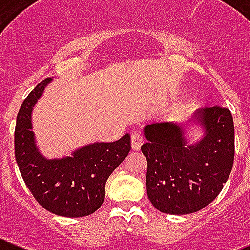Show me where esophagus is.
Segmentation results:
<instances>
[{
    "label": "esophagus",
    "instance_id": "1",
    "mask_svg": "<svg viewBox=\"0 0 250 250\" xmlns=\"http://www.w3.org/2000/svg\"><path fill=\"white\" fill-rule=\"evenodd\" d=\"M130 143H132V149L139 150L141 149V146L143 145V136L141 133L134 132L130 136Z\"/></svg>",
    "mask_w": 250,
    "mask_h": 250
}]
</instances>
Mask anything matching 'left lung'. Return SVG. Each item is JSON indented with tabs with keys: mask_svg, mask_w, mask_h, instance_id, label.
Listing matches in <instances>:
<instances>
[{
	"mask_svg": "<svg viewBox=\"0 0 250 250\" xmlns=\"http://www.w3.org/2000/svg\"><path fill=\"white\" fill-rule=\"evenodd\" d=\"M206 136L187 146L181 125L172 122L145 127L141 147L147 159V194L162 213L190 214L212 203L228 179L234 162V122L226 107L195 113Z\"/></svg>",
	"mask_w": 250,
	"mask_h": 250,
	"instance_id": "obj_1",
	"label": "left lung"
}]
</instances>
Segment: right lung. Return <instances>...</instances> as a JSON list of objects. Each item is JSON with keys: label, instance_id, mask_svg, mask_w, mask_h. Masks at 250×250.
<instances>
[{"label": "right lung", "instance_id": "right-lung-1", "mask_svg": "<svg viewBox=\"0 0 250 250\" xmlns=\"http://www.w3.org/2000/svg\"><path fill=\"white\" fill-rule=\"evenodd\" d=\"M51 78L40 82L22 103L15 129V156L22 178L36 201L53 214L78 218L92 214L104 201L105 182L128 156L130 137L93 143L72 157L46 159L33 138L31 113Z\"/></svg>", "mask_w": 250, "mask_h": 250}]
</instances>
